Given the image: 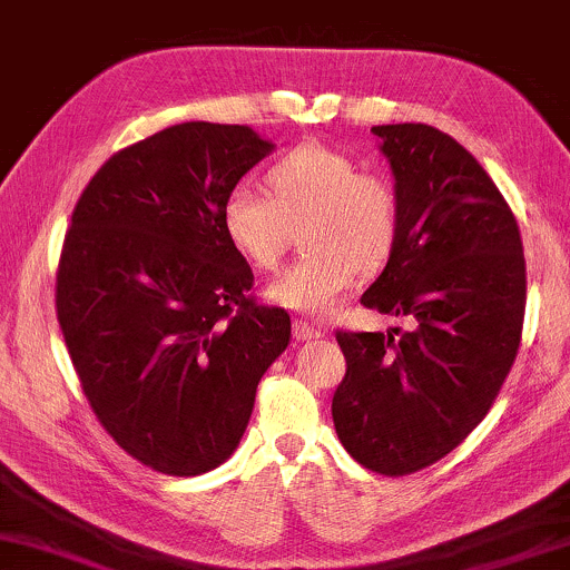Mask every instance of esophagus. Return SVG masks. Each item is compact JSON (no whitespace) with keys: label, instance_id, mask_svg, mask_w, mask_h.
<instances>
[{"label":"esophagus","instance_id":"1","mask_svg":"<svg viewBox=\"0 0 570 570\" xmlns=\"http://www.w3.org/2000/svg\"><path fill=\"white\" fill-rule=\"evenodd\" d=\"M294 337H297V340H315V337H321V328L307 324V321H303V318H297V321H294Z\"/></svg>","mask_w":570,"mask_h":570}]
</instances>
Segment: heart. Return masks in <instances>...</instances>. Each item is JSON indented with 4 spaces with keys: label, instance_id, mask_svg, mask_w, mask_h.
Returning a JSON list of instances; mask_svg holds the SVG:
<instances>
[{
    "label": "heart",
    "instance_id": "obj_1",
    "mask_svg": "<svg viewBox=\"0 0 570 570\" xmlns=\"http://www.w3.org/2000/svg\"><path fill=\"white\" fill-rule=\"evenodd\" d=\"M271 196L238 183L225 194L223 230L259 271H271L289 249L294 228L305 255L278 273L267 294L303 313H324L355 271L387 263L401 228L393 180L358 169L353 156L321 142H299L265 173Z\"/></svg>",
    "mask_w": 570,
    "mask_h": 570
}]
</instances>
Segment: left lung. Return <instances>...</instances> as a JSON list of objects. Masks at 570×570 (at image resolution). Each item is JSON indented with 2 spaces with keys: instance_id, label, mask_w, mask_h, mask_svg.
Segmentation results:
<instances>
[{
  "instance_id": "1",
  "label": "left lung",
  "mask_w": 570,
  "mask_h": 570,
  "mask_svg": "<svg viewBox=\"0 0 570 570\" xmlns=\"http://www.w3.org/2000/svg\"><path fill=\"white\" fill-rule=\"evenodd\" d=\"M374 135L401 228L361 305L414 328H337L347 368L332 416L355 462L401 478L454 451L497 401L523 334L525 257L510 204L454 137L428 125Z\"/></svg>"
}]
</instances>
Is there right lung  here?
I'll list each match as a JSON object with an SVG mask.
<instances>
[{"instance_id": "obj_1", "label": "right lung", "mask_w": 570, "mask_h": 570, "mask_svg": "<svg viewBox=\"0 0 570 570\" xmlns=\"http://www.w3.org/2000/svg\"><path fill=\"white\" fill-rule=\"evenodd\" d=\"M271 148L249 127L185 121L116 150L73 207L60 332L102 430L161 475L233 454L289 345V313L259 303L223 230L225 194Z\"/></svg>"}]
</instances>
